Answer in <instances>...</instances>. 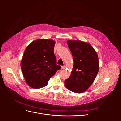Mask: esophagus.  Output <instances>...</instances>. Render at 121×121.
Returning <instances> with one entry per match:
<instances>
[{"instance_id": "1", "label": "esophagus", "mask_w": 121, "mask_h": 121, "mask_svg": "<svg viewBox=\"0 0 121 121\" xmlns=\"http://www.w3.org/2000/svg\"><path fill=\"white\" fill-rule=\"evenodd\" d=\"M65 65H64V66H62L61 67V69H65Z\"/></svg>"}]
</instances>
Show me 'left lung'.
I'll list each match as a JSON object with an SVG mask.
<instances>
[{
  "label": "left lung",
  "instance_id": "8db88e82",
  "mask_svg": "<svg viewBox=\"0 0 121 121\" xmlns=\"http://www.w3.org/2000/svg\"><path fill=\"white\" fill-rule=\"evenodd\" d=\"M67 44L74 60V67L69 77L65 81V85L73 92L81 93L91 85L97 75L98 56L88 43L68 40Z\"/></svg>",
  "mask_w": 121,
  "mask_h": 121
}]
</instances>
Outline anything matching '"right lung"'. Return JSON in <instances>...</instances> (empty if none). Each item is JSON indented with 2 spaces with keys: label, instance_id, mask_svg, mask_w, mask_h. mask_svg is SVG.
<instances>
[{
  "label": "right lung",
  "instance_id": "right-lung-1",
  "mask_svg": "<svg viewBox=\"0 0 121 121\" xmlns=\"http://www.w3.org/2000/svg\"><path fill=\"white\" fill-rule=\"evenodd\" d=\"M52 40L40 39L31 42L26 48L21 63L25 81L33 88L46 86L50 78L60 65L56 64Z\"/></svg>",
  "mask_w": 121,
  "mask_h": 121
}]
</instances>
